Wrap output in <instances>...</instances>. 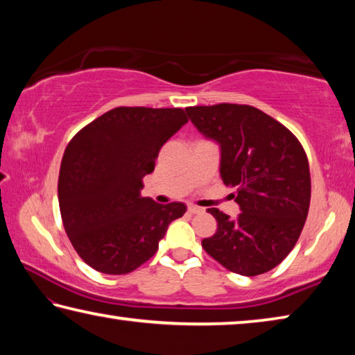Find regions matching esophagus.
<instances>
[{
	"instance_id": "34e87169",
	"label": "esophagus",
	"mask_w": 355,
	"mask_h": 355,
	"mask_svg": "<svg viewBox=\"0 0 355 355\" xmlns=\"http://www.w3.org/2000/svg\"><path fill=\"white\" fill-rule=\"evenodd\" d=\"M189 214H191V215H195V214H202L204 212V209H201V207H196V206H189Z\"/></svg>"
}]
</instances>
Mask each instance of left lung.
<instances>
[{"instance_id": "1", "label": "left lung", "mask_w": 355, "mask_h": 355, "mask_svg": "<svg viewBox=\"0 0 355 355\" xmlns=\"http://www.w3.org/2000/svg\"><path fill=\"white\" fill-rule=\"evenodd\" d=\"M193 126L220 146V176L235 187V218L207 209L218 229L202 240L209 256L229 271L257 276L293 250L310 206L307 155L290 130L251 105L187 107Z\"/></svg>"}]
</instances>
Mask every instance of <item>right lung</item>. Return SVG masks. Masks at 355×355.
<instances>
[{
	"mask_svg": "<svg viewBox=\"0 0 355 355\" xmlns=\"http://www.w3.org/2000/svg\"><path fill=\"white\" fill-rule=\"evenodd\" d=\"M182 109L116 107L73 137L59 173V207L68 239L87 265L126 275L159 250L185 204L141 198L164 143L187 123Z\"/></svg>",
	"mask_w": 355,
	"mask_h": 355,
	"instance_id": "right-lung-1",
	"label": "right lung"
}]
</instances>
